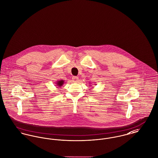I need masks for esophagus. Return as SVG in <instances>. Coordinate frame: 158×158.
Here are the masks:
<instances>
[{
    "mask_svg": "<svg viewBox=\"0 0 158 158\" xmlns=\"http://www.w3.org/2000/svg\"><path fill=\"white\" fill-rule=\"evenodd\" d=\"M72 80L74 82H77L79 81V77H76V76H73L72 77Z\"/></svg>",
    "mask_w": 158,
    "mask_h": 158,
    "instance_id": "obj_1",
    "label": "esophagus"
}]
</instances>
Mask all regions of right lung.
Masks as SVG:
<instances>
[{
	"label": "right lung",
	"instance_id": "obj_1",
	"mask_svg": "<svg viewBox=\"0 0 158 158\" xmlns=\"http://www.w3.org/2000/svg\"><path fill=\"white\" fill-rule=\"evenodd\" d=\"M64 80H60V81H57L56 82V85L55 86H57L58 88H60L61 86H62V85L64 84Z\"/></svg>",
	"mask_w": 158,
	"mask_h": 158
}]
</instances>
